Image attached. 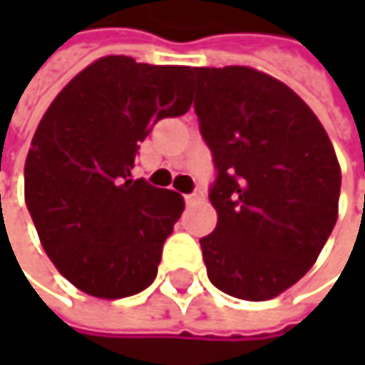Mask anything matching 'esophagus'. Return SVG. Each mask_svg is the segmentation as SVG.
<instances>
[{
    "label": "esophagus",
    "mask_w": 365,
    "mask_h": 365,
    "mask_svg": "<svg viewBox=\"0 0 365 365\" xmlns=\"http://www.w3.org/2000/svg\"><path fill=\"white\" fill-rule=\"evenodd\" d=\"M200 198H205V192H202V187H196L192 194H187V196H185V200H187V202H194V200H200Z\"/></svg>",
    "instance_id": "esophagus-1"
}]
</instances>
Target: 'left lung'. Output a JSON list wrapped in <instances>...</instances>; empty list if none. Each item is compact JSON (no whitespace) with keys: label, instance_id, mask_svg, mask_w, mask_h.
Returning a JSON list of instances; mask_svg holds the SVG:
<instances>
[{"label":"left lung","instance_id":"8db88e82","mask_svg":"<svg viewBox=\"0 0 365 365\" xmlns=\"http://www.w3.org/2000/svg\"><path fill=\"white\" fill-rule=\"evenodd\" d=\"M194 111L215 165L217 226L200 239L209 281L262 302L300 281L338 217L326 128L283 82L252 67H196Z\"/></svg>","mask_w":365,"mask_h":365}]
</instances>
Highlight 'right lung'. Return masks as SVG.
I'll return each instance as SVG.
<instances>
[{
	"instance_id": "add662e5",
	"label": "right lung",
	"mask_w": 365,
	"mask_h": 365,
	"mask_svg": "<svg viewBox=\"0 0 365 365\" xmlns=\"http://www.w3.org/2000/svg\"><path fill=\"white\" fill-rule=\"evenodd\" d=\"M192 71L103 56L56 95L37 126L25 202L56 270L91 296H133L156 279L183 198L130 180V171L152 126L190 110Z\"/></svg>"
}]
</instances>
